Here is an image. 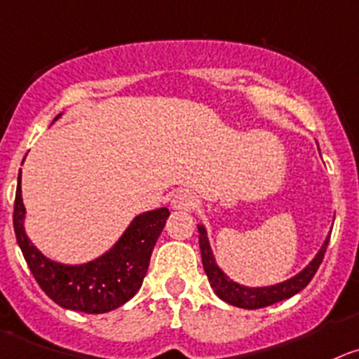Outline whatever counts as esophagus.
I'll return each mask as SVG.
<instances>
[{
  "label": "esophagus",
  "mask_w": 359,
  "mask_h": 359,
  "mask_svg": "<svg viewBox=\"0 0 359 359\" xmlns=\"http://www.w3.org/2000/svg\"><path fill=\"white\" fill-rule=\"evenodd\" d=\"M196 205H198V198H196L195 193H191L187 189L179 191L172 200V207L177 210H191L195 209Z\"/></svg>",
  "instance_id": "1"
}]
</instances>
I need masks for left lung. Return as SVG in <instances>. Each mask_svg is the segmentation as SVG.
Masks as SVG:
<instances>
[{
	"mask_svg": "<svg viewBox=\"0 0 359 359\" xmlns=\"http://www.w3.org/2000/svg\"><path fill=\"white\" fill-rule=\"evenodd\" d=\"M198 233L203 269H205L209 283L214 289V292H216V296L219 297V299L226 301L229 304H232V306L246 308V310H257V308L271 306V304L278 303V301L289 299V297L301 292V290L310 283L311 278L316 276L317 269H319L320 262H323L324 259V253H326L327 244H330V236H327L324 244L320 246L319 253H317V255L313 257V260H311L301 273H297L296 276L281 281V283H276V285L246 287L237 283V281L230 280V278L217 267L212 255V250H210L209 239H207V230L203 229V225H198Z\"/></svg>",
	"mask_w": 359,
	"mask_h": 359,
	"instance_id": "obj_1",
	"label": "left lung"
}]
</instances>
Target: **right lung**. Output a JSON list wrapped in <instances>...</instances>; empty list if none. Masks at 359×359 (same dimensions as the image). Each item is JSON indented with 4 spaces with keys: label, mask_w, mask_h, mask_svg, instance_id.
Here are the masks:
<instances>
[{
    "label": "right lung",
    "mask_w": 359,
    "mask_h": 359,
    "mask_svg": "<svg viewBox=\"0 0 359 359\" xmlns=\"http://www.w3.org/2000/svg\"><path fill=\"white\" fill-rule=\"evenodd\" d=\"M25 214L19 173L13 230L36 283L62 308L85 313H106L126 304L140 290L170 210L161 207L136 216L111 250L79 266H67L43 257L26 236Z\"/></svg>",
    "instance_id": "right-lung-1"
}]
</instances>
